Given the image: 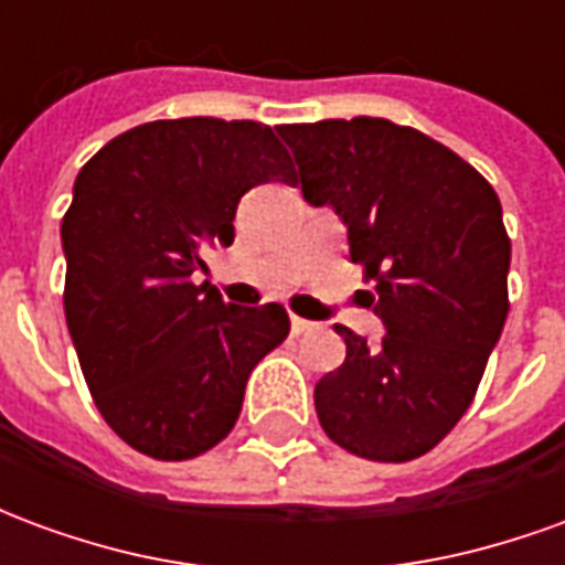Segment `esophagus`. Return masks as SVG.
I'll use <instances>...</instances> for the list:
<instances>
[{
	"instance_id": "1",
	"label": "esophagus",
	"mask_w": 565,
	"mask_h": 565,
	"mask_svg": "<svg viewBox=\"0 0 565 565\" xmlns=\"http://www.w3.org/2000/svg\"><path fill=\"white\" fill-rule=\"evenodd\" d=\"M290 330H294V335H302V332L315 330V323L306 318H296V315H290Z\"/></svg>"
}]
</instances>
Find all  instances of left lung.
Masks as SVG:
<instances>
[{"label": "left lung", "instance_id": "1", "mask_svg": "<svg viewBox=\"0 0 565 565\" xmlns=\"http://www.w3.org/2000/svg\"><path fill=\"white\" fill-rule=\"evenodd\" d=\"M308 205L348 226L366 306L384 323L369 342L342 323L344 363L315 387L323 433L356 457L415 460L472 405L509 315L511 242L493 186L445 145L384 117L287 124Z\"/></svg>", "mask_w": 565, "mask_h": 565}]
</instances>
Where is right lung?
I'll list each match as a JSON object with an SVG mask.
<instances>
[{"mask_svg":"<svg viewBox=\"0 0 565 565\" xmlns=\"http://www.w3.org/2000/svg\"><path fill=\"white\" fill-rule=\"evenodd\" d=\"M290 178L266 124L217 117L141 124L75 178L60 226L68 335L129 448L190 460L230 436L250 372L290 320L278 302L238 308L190 278L205 247L233 245L238 199Z\"/></svg>","mask_w":565,"mask_h":565,"instance_id":"add662e5","label":"right lung"}]
</instances>
